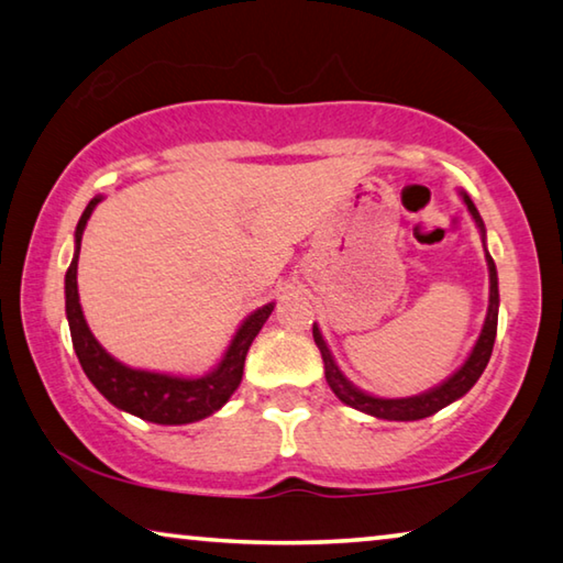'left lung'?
Instances as JSON below:
<instances>
[{
  "label": "left lung",
  "mask_w": 563,
  "mask_h": 563,
  "mask_svg": "<svg viewBox=\"0 0 563 563\" xmlns=\"http://www.w3.org/2000/svg\"><path fill=\"white\" fill-rule=\"evenodd\" d=\"M460 198L466 206V211L474 218L476 228H479V235H482V243H484V258H487V268H489V308H487V318H484V325L479 338H476L474 347L470 352V357L462 362L460 369H454V373L440 383L432 389H427V393H419L412 397H377V395H369L365 389H360L357 385H352L350 379L345 377V373L338 367L335 357H332V352L328 347L325 338H322V332L318 328V322H312V338H316V345L322 355V362H325V379L332 393L340 399V402H345L352 409H360V412H365L369 417H377V419H389V422H415V419H424L434 412H440L446 405L456 402V399L464 397L470 389L474 387L476 379L482 377L484 367H487V362L492 357V347H494V338H497V320H499V278H497V265H494L492 255L487 251V228H484V221L479 211H476V206L472 203V198L460 190Z\"/></svg>",
  "instance_id": "1"
}]
</instances>
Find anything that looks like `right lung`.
Instances as JSON below:
<instances>
[{
	"mask_svg": "<svg viewBox=\"0 0 563 563\" xmlns=\"http://www.w3.org/2000/svg\"><path fill=\"white\" fill-rule=\"evenodd\" d=\"M103 201V196H93L89 206L76 223L74 231V258L64 278V295H66V320H69L74 352L81 362V369L87 373L89 383L109 399L113 407L121 412L146 419L154 424H190L198 419L211 417L218 412L231 395L238 389L243 379L245 355L251 350L255 335H258L265 320L271 318L275 302L263 305L253 310L241 328L235 330L231 345L225 347L223 357L218 365L201 377L186 375H168L154 373V369H136L119 362L101 342L93 338L89 322L84 318L79 302V285H76V268H79V251L81 235L87 221L93 213V208Z\"/></svg>",
	"mask_w": 563,
	"mask_h": 563,
	"instance_id": "1",
	"label": "right lung"
}]
</instances>
